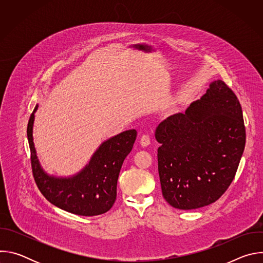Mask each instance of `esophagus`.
I'll return each mask as SVG.
<instances>
[{"mask_svg":"<svg viewBox=\"0 0 263 263\" xmlns=\"http://www.w3.org/2000/svg\"><path fill=\"white\" fill-rule=\"evenodd\" d=\"M139 142H140V144H141L142 146H147L149 143H151V139H149V136H148V135L144 134V135L141 136Z\"/></svg>","mask_w":263,"mask_h":263,"instance_id":"esophagus-1","label":"esophagus"}]
</instances>
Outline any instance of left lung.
I'll return each mask as SVG.
<instances>
[{"label":"left lung","mask_w":263,"mask_h":263,"mask_svg":"<svg viewBox=\"0 0 263 263\" xmlns=\"http://www.w3.org/2000/svg\"><path fill=\"white\" fill-rule=\"evenodd\" d=\"M162 196L174 208L192 210L218 200L234 179L246 145L242 110L223 81L184 114L161 122L155 131Z\"/></svg>","instance_id":"obj_1"}]
</instances>
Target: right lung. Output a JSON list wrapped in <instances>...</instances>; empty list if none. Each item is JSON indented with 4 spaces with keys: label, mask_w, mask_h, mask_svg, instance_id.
<instances>
[{
    "label": "right lung",
    "mask_w": 263,
    "mask_h": 263,
    "mask_svg": "<svg viewBox=\"0 0 263 263\" xmlns=\"http://www.w3.org/2000/svg\"><path fill=\"white\" fill-rule=\"evenodd\" d=\"M30 117L27 136L31 151L32 172L41 193L53 205L67 212L93 216L107 212L117 199V185L123 162L131 152L137 132L124 131L105 140L89 162L69 177L49 175L41 165L33 141L34 114Z\"/></svg>",
    "instance_id": "obj_1"
}]
</instances>
